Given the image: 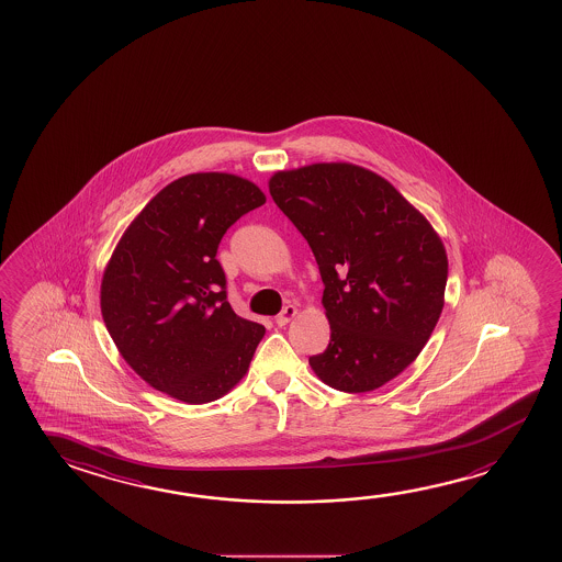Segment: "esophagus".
Segmentation results:
<instances>
[{"label":"esophagus","mask_w":562,"mask_h":562,"mask_svg":"<svg viewBox=\"0 0 562 562\" xmlns=\"http://www.w3.org/2000/svg\"><path fill=\"white\" fill-rule=\"evenodd\" d=\"M295 313H297V310H295L294 305H285L284 310L278 313L274 322H277L278 327H284V325L292 322V317H294Z\"/></svg>","instance_id":"obj_1"}]
</instances>
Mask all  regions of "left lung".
Wrapping results in <instances>:
<instances>
[{"label":"left lung","instance_id":"left-lung-1","mask_svg":"<svg viewBox=\"0 0 562 562\" xmlns=\"http://www.w3.org/2000/svg\"><path fill=\"white\" fill-rule=\"evenodd\" d=\"M270 195L317 260L331 340L310 357L327 386L360 394L407 369L442 312L439 235L382 176L347 162L277 172Z\"/></svg>","mask_w":562,"mask_h":562}]
</instances>
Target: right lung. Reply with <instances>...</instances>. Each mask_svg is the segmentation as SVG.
<instances>
[{"label": "right lung", "instance_id": "obj_1", "mask_svg": "<svg viewBox=\"0 0 562 562\" xmlns=\"http://www.w3.org/2000/svg\"><path fill=\"white\" fill-rule=\"evenodd\" d=\"M265 202L239 176H182L145 205L111 255L105 327L131 369L168 396L213 402L249 370L265 327L233 312L215 257L231 225Z\"/></svg>", "mask_w": 562, "mask_h": 562}]
</instances>
